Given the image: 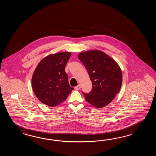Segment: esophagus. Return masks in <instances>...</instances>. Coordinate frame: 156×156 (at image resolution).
Masks as SVG:
<instances>
[{"instance_id": "34e87169", "label": "esophagus", "mask_w": 156, "mask_h": 156, "mask_svg": "<svg viewBox=\"0 0 156 156\" xmlns=\"http://www.w3.org/2000/svg\"><path fill=\"white\" fill-rule=\"evenodd\" d=\"M80 88H81V86H80V85H78L77 86H76L75 87V89L76 90H80Z\"/></svg>"}]
</instances>
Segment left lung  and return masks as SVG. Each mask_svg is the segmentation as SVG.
Here are the masks:
<instances>
[{"label":"left lung","mask_w":156,"mask_h":156,"mask_svg":"<svg viewBox=\"0 0 156 156\" xmlns=\"http://www.w3.org/2000/svg\"><path fill=\"white\" fill-rule=\"evenodd\" d=\"M78 58L85 65L92 82V90L84 95L86 101L96 108L111 103L120 90L123 76L119 65L103 51H84Z\"/></svg>","instance_id":"1"}]
</instances>
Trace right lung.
Here are the masks:
<instances>
[{"label": "right lung", "mask_w": 156, "mask_h": 156, "mask_svg": "<svg viewBox=\"0 0 156 156\" xmlns=\"http://www.w3.org/2000/svg\"><path fill=\"white\" fill-rule=\"evenodd\" d=\"M71 55L70 52L51 54L37 65L32 77V86L41 103L51 107L57 106L65 101L73 90L65 70Z\"/></svg>", "instance_id": "1"}]
</instances>
